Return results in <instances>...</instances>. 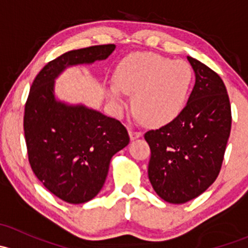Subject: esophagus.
Wrapping results in <instances>:
<instances>
[{
  "instance_id": "1",
  "label": "esophagus",
  "mask_w": 248,
  "mask_h": 248,
  "mask_svg": "<svg viewBox=\"0 0 248 248\" xmlns=\"http://www.w3.org/2000/svg\"><path fill=\"white\" fill-rule=\"evenodd\" d=\"M128 132H129V137H131L132 140L139 138V137L141 136V133H140L139 131H136V129H133V128H129Z\"/></svg>"
}]
</instances>
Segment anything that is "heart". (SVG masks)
Wrapping results in <instances>:
<instances>
[{"instance_id":"obj_1","label":"heart","mask_w":248,"mask_h":248,"mask_svg":"<svg viewBox=\"0 0 248 248\" xmlns=\"http://www.w3.org/2000/svg\"><path fill=\"white\" fill-rule=\"evenodd\" d=\"M115 82L107 90L116 108L124 106V93L132 96L134 111L150 126H163L176 119L186 104L193 80L192 67L155 52H136L121 60Z\"/></svg>"}]
</instances>
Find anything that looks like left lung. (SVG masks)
Here are the masks:
<instances>
[{
  "label": "left lung",
  "instance_id": "1",
  "mask_svg": "<svg viewBox=\"0 0 248 248\" xmlns=\"http://www.w3.org/2000/svg\"><path fill=\"white\" fill-rule=\"evenodd\" d=\"M196 84L176 119L145 133L151 150L149 179L163 201L182 204L201 196L218 176L232 128V110L221 77L187 56Z\"/></svg>",
  "mask_w": 248,
  "mask_h": 248
}]
</instances>
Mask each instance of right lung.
<instances>
[{
	"instance_id": "1",
	"label": "right lung",
	"mask_w": 248,
	"mask_h": 248,
	"mask_svg": "<svg viewBox=\"0 0 248 248\" xmlns=\"http://www.w3.org/2000/svg\"><path fill=\"white\" fill-rule=\"evenodd\" d=\"M114 44L64 52L47 62L32 82L24 115L27 155L37 179L52 194L82 204L99 193L111 157L127 146L126 127L85 106L55 98V79L69 66L106 60Z\"/></svg>"
}]
</instances>
